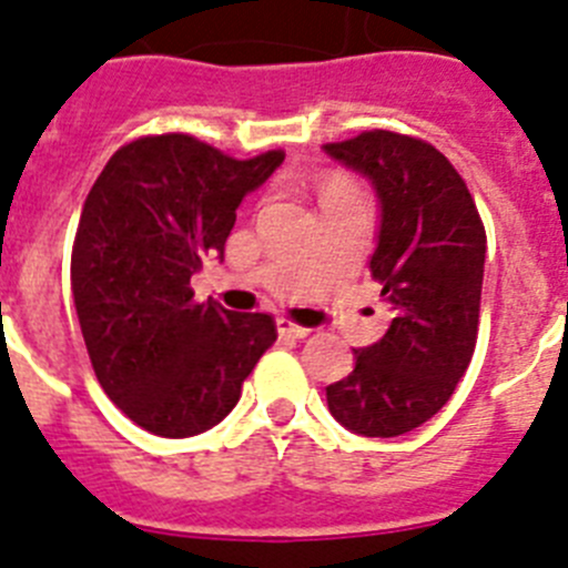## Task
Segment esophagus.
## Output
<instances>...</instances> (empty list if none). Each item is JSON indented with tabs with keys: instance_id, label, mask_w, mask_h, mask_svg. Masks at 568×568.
<instances>
[{
	"instance_id": "obj_1",
	"label": "esophagus",
	"mask_w": 568,
	"mask_h": 568,
	"mask_svg": "<svg viewBox=\"0 0 568 568\" xmlns=\"http://www.w3.org/2000/svg\"><path fill=\"white\" fill-rule=\"evenodd\" d=\"M277 334L288 336V339H305V336L311 334V328H305V325H296V322H291V320H277Z\"/></svg>"
}]
</instances>
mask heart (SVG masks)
Wrapping results in <instances>:
<instances>
[{
	"mask_svg": "<svg viewBox=\"0 0 568 568\" xmlns=\"http://www.w3.org/2000/svg\"><path fill=\"white\" fill-rule=\"evenodd\" d=\"M336 197H354V192H351L345 183H328V186L322 189V203L336 201Z\"/></svg>",
	"mask_w": 568,
	"mask_h": 568,
	"instance_id": "b5f03b06",
	"label": "heart"
}]
</instances>
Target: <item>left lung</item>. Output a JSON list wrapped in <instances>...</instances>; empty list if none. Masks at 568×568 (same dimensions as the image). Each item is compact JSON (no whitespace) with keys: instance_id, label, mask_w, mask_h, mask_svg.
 Returning a JSON list of instances; mask_svg holds the SVG:
<instances>
[{"instance_id":"1","label":"left lung","mask_w":568,"mask_h":568,"mask_svg":"<svg viewBox=\"0 0 568 568\" xmlns=\"http://www.w3.org/2000/svg\"><path fill=\"white\" fill-rule=\"evenodd\" d=\"M322 150L379 197L371 274L393 314L354 371L325 387L328 410L359 436H402L447 405L473 359L487 234L467 183L427 141L371 130Z\"/></svg>"}]
</instances>
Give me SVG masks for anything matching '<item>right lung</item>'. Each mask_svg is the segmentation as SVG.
I'll return each instance as SVG.
<instances>
[{
  "label": "right lung",
  "mask_w": 568,
  "mask_h": 568,
  "mask_svg": "<svg viewBox=\"0 0 568 568\" xmlns=\"http://www.w3.org/2000/svg\"><path fill=\"white\" fill-rule=\"evenodd\" d=\"M248 161L183 132L138 138L106 161L81 209L70 285L99 385L163 438L209 430L277 339L268 314L195 303L189 280L223 257L237 206L283 163Z\"/></svg>",
  "instance_id": "1"
}]
</instances>
